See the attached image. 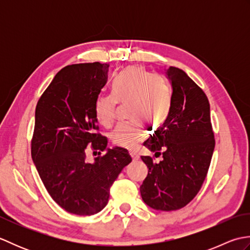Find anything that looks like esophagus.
<instances>
[{
	"mask_svg": "<svg viewBox=\"0 0 250 250\" xmlns=\"http://www.w3.org/2000/svg\"><path fill=\"white\" fill-rule=\"evenodd\" d=\"M130 156H131L132 160H133V161H137L140 159V156L137 155V153H135V152H130Z\"/></svg>",
	"mask_w": 250,
	"mask_h": 250,
	"instance_id": "esophagus-1",
	"label": "esophagus"
}]
</instances>
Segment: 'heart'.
Masks as SVG:
<instances>
[{"label":"heart","mask_w":250,"mask_h":250,"mask_svg":"<svg viewBox=\"0 0 250 250\" xmlns=\"http://www.w3.org/2000/svg\"><path fill=\"white\" fill-rule=\"evenodd\" d=\"M117 103L131 104L132 121L159 125L167 115V95L161 84L141 66H130L122 72L113 86V97L99 95L94 104V115L101 125H113ZM140 122L116 128L110 134L113 144L125 149H134L144 135Z\"/></svg>","instance_id":"heart-1"}]
</instances>
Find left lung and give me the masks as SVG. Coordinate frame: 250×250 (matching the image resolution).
<instances>
[{"instance_id": "obj_1", "label": "left lung", "mask_w": 250, "mask_h": 250, "mask_svg": "<svg viewBox=\"0 0 250 250\" xmlns=\"http://www.w3.org/2000/svg\"><path fill=\"white\" fill-rule=\"evenodd\" d=\"M166 77L171 84V106L158 133L144 146L162 160L155 163L142 156L148 167L143 182V201L157 210H176L199 192L213 157L215 140L209 102L187 74L169 66Z\"/></svg>"}]
</instances>
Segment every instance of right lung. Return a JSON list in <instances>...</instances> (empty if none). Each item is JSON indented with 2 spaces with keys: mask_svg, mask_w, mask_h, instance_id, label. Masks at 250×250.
Instances as JSON below:
<instances>
[{
  "mask_svg": "<svg viewBox=\"0 0 250 250\" xmlns=\"http://www.w3.org/2000/svg\"><path fill=\"white\" fill-rule=\"evenodd\" d=\"M108 64L67 65L57 73L39 100L31 156L45 188L71 214L90 216L106 206L109 189L132 161L125 148H107L97 133L94 104L107 83ZM105 151L92 164L85 147Z\"/></svg>",
  "mask_w": 250,
  "mask_h": 250,
  "instance_id": "add662e5",
  "label": "right lung"
}]
</instances>
